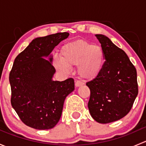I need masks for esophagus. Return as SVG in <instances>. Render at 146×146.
<instances>
[{"instance_id":"34e87169","label":"esophagus","mask_w":146,"mask_h":146,"mask_svg":"<svg viewBox=\"0 0 146 146\" xmlns=\"http://www.w3.org/2000/svg\"><path fill=\"white\" fill-rule=\"evenodd\" d=\"M84 85V82L81 81V80H77L76 82V87H80Z\"/></svg>"}]
</instances>
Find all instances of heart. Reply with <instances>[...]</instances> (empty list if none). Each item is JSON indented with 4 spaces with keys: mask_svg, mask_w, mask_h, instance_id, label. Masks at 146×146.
<instances>
[{
    "mask_svg": "<svg viewBox=\"0 0 146 146\" xmlns=\"http://www.w3.org/2000/svg\"><path fill=\"white\" fill-rule=\"evenodd\" d=\"M61 61L56 60L54 66L58 71L67 73L70 67L78 66V72L83 78H92L100 72L104 61L101 46L84 40H76L65 44L61 50Z\"/></svg>",
    "mask_w": 146,
    "mask_h": 146,
    "instance_id": "b5f03b06",
    "label": "heart"
}]
</instances>
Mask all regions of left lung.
I'll use <instances>...</instances> for the list:
<instances>
[{
  "label": "left lung",
  "mask_w": 146,
  "mask_h": 146,
  "mask_svg": "<svg viewBox=\"0 0 146 146\" xmlns=\"http://www.w3.org/2000/svg\"><path fill=\"white\" fill-rule=\"evenodd\" d=\"M104 52L100 72L86 85L90 90L88 109L101 123L123 118L130 111L138 92L136 69L126 53L107 36L95 35Z\"/></svg>",
  "instance_id": "8db88e82"
}]
</instances>
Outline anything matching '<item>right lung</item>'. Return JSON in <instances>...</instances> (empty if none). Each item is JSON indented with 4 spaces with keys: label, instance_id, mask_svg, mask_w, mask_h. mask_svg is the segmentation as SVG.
<instances>
[{
    "label": "right lung",
    "instance_id": "obj_1",
    "mask_svg": "<svg viewBox=\"0 0 146 146\" xmlns=\"http://www.w3.org/2000/svg\"><path fill=\"white\" fill-rule=\"evenodd\" d=\"M69 36L58 32L32 41L17 56L9 74L12 107L25 125L39 130L54 128L61 118L64 100L74 90L72 78L54 81L52 58L54 47Z\"/></svg>",
    "mask_w": 146,
    "mask_h": 146
}]
</instances>
